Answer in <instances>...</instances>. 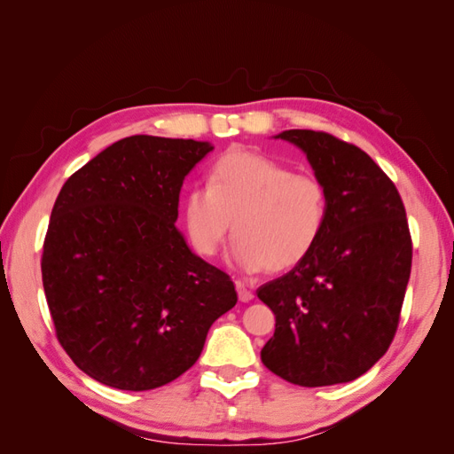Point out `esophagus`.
<instances>
[{
	"label": "esophagus",
	"mask_w": 454,
	"mask_h": 454,
	"mask_svg": "<svg viewBox=\"0 0 454 454\" xmlns=\"http://www.w3.org/2000/svg\"><path fill=\"white\" fill-rule=\"evenodd\" d=\"M236 291H238V298H239V301H242V302H249V301H252V298H254V293L249 291L247 285H246L244 281H239V278L236 281Z\"/></svg>",
	"instance_id": "esophagus-1"
}]
</instances>
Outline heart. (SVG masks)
I'll return each mask as SVG.
<instances>
[{
  "label": "heart",
  "instance_id": "obj_1",
  "mask_svg": "<svg viewBox=\"0 0 454 454\" xmlns=\"http://www.w3.org/2000/svg\"><path fill=\"white\" fill-rule=\"evenodd\" d=\"M192 249L212 257L234 222V259L247 271H285L320 244L330 195L320 177L293 171L262 153H224L208 173V187H192L181 205Z\"/></svg>",
  "mask_w": 454,
  "mask_h": 454
}]
</instances>
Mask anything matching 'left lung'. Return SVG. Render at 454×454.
Returning <instances> with one entry per match:
<instances>
[{
  "mask_svg": "<svg viewBox=\"0 0 454 454\" xmlns=\"http://www.w3.org/2000/svg\"><path fill=\"white\" fill-rule=\"evenodd\" d=\"M330 195L320 244L286 275L257 288L275 314L262 349L269 371L298 387L359 379L388 351L411 273L406 208L369 153L333 134L285 130Z\"/></svg>",
  "mask_w": 454,
  "mask_h": 454,
  "instance_id": "obj_1",
  "label": "left lung"
}]
</instances>
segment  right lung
<instances>
[{
  "instance_id": "add662e5",
  "label": "right lung",
  "mask_w": 454,
  "mask_h": 454,
  "mask_svg": "<svg viewBox=\"0 0 454 454\" xmlns=\"http://www.w3.org/2000/svg\"><path fill=\"white\" fill-rule=\"evenodd\" d=\"M208 142L137 134L67 177L41 271L56 337L78 369L119 390H152L197 363L234 308L232 278L176 228L187 173Z\"/></svg>"
}]
</instances>
